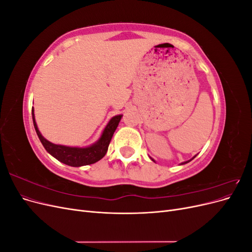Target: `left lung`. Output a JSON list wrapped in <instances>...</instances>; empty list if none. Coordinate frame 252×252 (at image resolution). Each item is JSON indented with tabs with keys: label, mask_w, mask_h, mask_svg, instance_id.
<instances>
[{
	"label": "left lung",
	"mask_w": 252,
	"mask_h": 252,
	"mask_svg": "<svg viewBox=\"0 0 252 252\" xmlns=\"http://www.w3.org/2000/svg\"><path fill=\"white\" fill-rule=\"evenodd\" d=\"M195 157H196V156H194V157H193V158H192L191 159H193V158H194ZM151 159H152V161H154V162H155V159H154V158H151ZM191 159H189V161H186V162H184V163H182V164H186V163H188V162H190V161H191Z\"/></svg>",
	"instance_id": "1"
}]
</instances>
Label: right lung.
<instances>
[{
	"label": "right lung",
	"mask_w": 252,
	"mask_h": 252,
	"mask_svg": "<svg viewBox=\"0 0 252 252\" xmlns=\"http://www.w3.org/2000/svg\"><path fill=\"white\" fill-rule=\"evenodd\" d=\"M122 117H123L122 114H119V116L111 118L110 121L108 122V124L106 125L105 129L103 130V133L100 139L88 147L80 148V147L64 146V145H57L45 139L41 134L39 128L36 126L33 108H32V121H33L34 129L41 143L43 144L44 148L46 149L48 154H50L53 158H56L58 161L72 167H80V166L94 164L97 161H100L102 158H104L106 152L108 150V146H109L112 135L114 131H116Z\"/></svg>",
	"instance_id": "add662e5"
}]
</instances>
